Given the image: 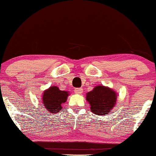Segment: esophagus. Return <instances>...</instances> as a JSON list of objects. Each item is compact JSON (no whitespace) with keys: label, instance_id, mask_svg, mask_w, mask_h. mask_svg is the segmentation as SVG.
<instances>
[{"label":"esophagus","instance_id":"1","mask_svg":"<svg viewBox=\"0 0 156 156\" xmlns=\"http://www.w3.org/2000/svg\"><path fill=\"white\" fill-rule=\"evenodd\" d=\"M75 92L76 93V94H81L82 92H83V89L82 88H77L75 89Z\"/></svg>","mask_w":156,"mask_h":156}]
</instances>
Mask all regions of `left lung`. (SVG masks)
<instances>
[{
	"label": "left lung",
	"mask_w": 156,
	"mask_h": 156,
	"mask_svg": "<svg viewBox=\"0 0 156 156\" xmlns=\"http://www.w3.org/2000/svg\"><path fill=\"white\" fill-rule=\"evenodd\" d=\"M116 100L115 92L103 86L95 87L87 94V101L91 105V112L97 115H107L114 108Z\"/></svg>",
	"instance_id": "1"
}]
</instances>
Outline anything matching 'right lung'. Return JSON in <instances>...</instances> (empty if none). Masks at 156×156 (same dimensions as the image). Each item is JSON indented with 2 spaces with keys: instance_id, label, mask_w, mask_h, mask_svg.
Here are the masks:
<instances>
[{
  "instance_id": "obj_1",
  "label": "right lung",
  "mask_w": 156,
  "mask_h": 156,
  "mask_svg": "<svg viewBox=\"0 0 156 156\" xmlns=\"http://www.w3.org/2000/svg\"><path fill=\"white\" fill-rule=\"evenodd\" d=\"M68 94V92L61 91L57 87H51L44 92L42 102L48 112L57 113L62 110V104L67 101Z\"/></svg>"
}]
</instances>
